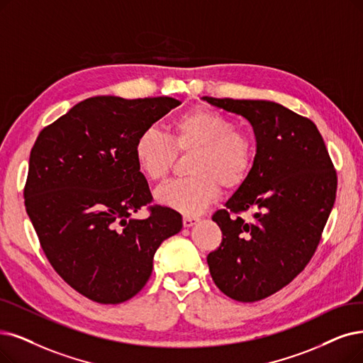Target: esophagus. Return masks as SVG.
I'll use <instances>...</instances> for the list:
<instances>
[{"instance_id":"obj_1","label":"esophagus","mask_w":363,"mask_h":363,"mask_svg":"<svg viewBox=\"0 0 363 363\" xmlns=\"http://www.w3.org/2000/svg\"><path fill=\"white\" fill-rule=\"evenodd\" d=\"M196 222H199V219H198V217H195V216H183V226L184 228H191Z\"/></svg>"}]
</instances>
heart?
I'll return each mask as SVG.
<instances>
[{"mask_svg": "<svg viewBox=\"0 0 363 363\" xmlns=\"http://www.w3.org/2000/svg\"><path fill=\"white\" fill-rule=\"evenodd\" d=\"M167 137L157 128L143 129L134 144L138 169L150 182H162L172 167L174 150L191 152L192 177L172 180L155 194L161 206L186 216L204 211L220 192L240 186L252 168L253 140L235 128L226 114L210 107H195L174 118Z\"/></svg>", "mask_w": 363, "mask_h": 363, "instance_id": "b5f03b06", "label": "heart"}]
</instances>
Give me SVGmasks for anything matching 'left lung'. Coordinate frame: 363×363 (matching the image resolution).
<instances>
[{
    "instance_id": "left-lung-1",
    "label": "left lung",
    "mask_w": 363,
    "mask_h": 363,
    "mask_svg": "<svg viewBox=\"0 0 363 363\" xmlns=\"http://www.w3.org/2000/svg\"><path fill=\"white\" fill-rule=\"evenodd\" d=\"M247 119L256 155L247 177L213 214L223 238L207 256L211 279L240 302L264 299L291 283L313 257L337 196V171L317 126L264 99L202 96ZM255 208L253 223L241 211Z\"/></svg>"
}]
</instances>
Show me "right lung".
<instances>
[{
	"label": "right lung",
	"instance_id": "obj_1",
	"mask_svg": "<svg viewBox=\"0 0 363 363\" xmlns=\"http://www.w3.org/2000/svg\"><path fill=\"white\" fill-rule=\"evenodd\" d=\"M182 103L169 96H92L38 134L30 155L25 207L53 269L99 303L137 295L164 240L180 232L176 210L153 206L134 144Z\"/></svg>",
	"mask_w": 363,
	"mask_h": 363
}]
</instances>
